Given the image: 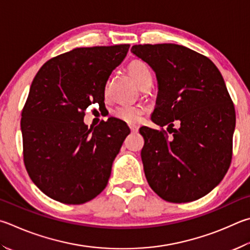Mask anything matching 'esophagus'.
<instances>
[{
    "label": "esophagus",
    "instance_id": "obj_1",
    "mask_svg": "<svg viewBox=\"0 0 250 250\" xmlns=\"http://www.w3.org/2000/svg\"><path fill=\"white\" fill-rule=\"evenodd\" d=\"M130 126V130H131V132H138V130H139V128L137 125H129Z\"/></svg>",
    "mask_w": 250,
    "mask_h": 250
}]
</instances>
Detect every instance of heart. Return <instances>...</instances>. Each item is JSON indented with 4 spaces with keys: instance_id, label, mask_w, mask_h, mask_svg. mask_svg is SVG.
Returning a JSON list of instances; mask_svg holds the SVG:
<instances>
[{
    "instance_id": "b5f03b06",
    "label": "heart",
    "mask_w": 250,
    "mask_h": 250,
    "mask_svg": "<svg viewBox=\"0 0 250 250\" xmlns=\"http://www.w3.org/2000/svg\"><path fill=\"white\" fill-rule=\"evenodd\" d=\"M128 72L140 87H143L145 84L151 83V72L143 61H131L128 65ZM112 115L125 124L137 125L144 115V108L142 106H120L113 110Z\"/></svg>"
}]
</instances>
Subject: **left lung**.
I'll list each match as a JSON object with an SVG mask.
<instances>
[{"instance_id": "8db88e82", "label": "left lung", "mask_w": 250, "mask_h": 250, "mask_svg": "<svg viewBox=\"0 0 250 250\" xmlns=\"http://www.w3.org/2000/svg\"><path fill=\"white\" fill-rule=\"evenodd\" d=\"M131 52L155 71L158 83L151 118L162 129H140L149 187L171 203L198 200L220 184L232 161L235 108L223 76L210 59L179 44H135Z\"/></svg>"}]
</instances>
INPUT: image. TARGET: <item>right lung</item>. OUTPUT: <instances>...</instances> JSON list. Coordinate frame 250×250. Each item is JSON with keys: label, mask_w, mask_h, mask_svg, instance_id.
Returning <instances> with one entry per match:
<instances>
[{"label": "right lung", "mask_w": 250, "mask_h": 250, "mask_svg": "<svg viewBox=\"0 0 250 250\" xmlns=\"http://www.w3.org/2000/svg\"><path fill=\"white\" fill-rule=\"evenodd\" d=\"M129 47L73 49L50 59L31 83L21 120L24 164L53 200L82 204L106 188L130 129L116 118L94 129L83 120L88 107L105 106L107 81Z\"/></svg>", "instance_id": "add662e5"}]
</instances>
